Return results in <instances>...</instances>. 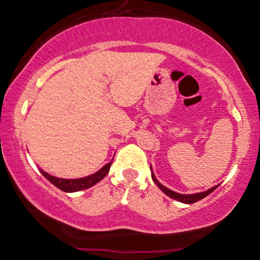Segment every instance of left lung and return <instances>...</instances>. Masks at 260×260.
I'll list each match as a JSON object with an SVG mask.
<instances>
[{"mask_svg": "<svg viewBox=\"0 0 260 260\" xmlns=\"http://www.w3.org/2000/svg\"><path fill=\"white\" fill-rule=\"evenodd\" d=\"M150 169H151V168H150ZM151 178H152V181H154V183L156 184L157 186H159L160 190H161V191H164L165 194L168 195V197L173 198V199L178 200V202L185 203V204H192V203H197V202H199V200L204 199V198L207 197V195H209L211 191H214V190H215L216 188H218V185H216V186H213V188L209 189V190H207V191L198 192V194L184 195V194H178V192L173 191V190L168 189L167 186H164V185H162V184H160L159 181H157V179L155 178V175H154V174H152V169H151Z\"/></svg>", "mask_w": 260, "mask_h": 260, "instance_id": "1", "label": "left lung"}]
</instances>
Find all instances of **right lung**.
I'll return each instance as SVG.
<instances>
[{
    "mask_svg": "<svg viewBox=\"0 0 260 260\" xmlns=\"http://www.w3.org/2000/svg\"><path fill=\"white\" fill-rule=\"evenodd\" d=\"M110 167H111V162H109V164H106L105 167L101 168L98 173L81 179H60V178H55V176L50 175V174H47L46 171L41 169H40V171H41L42 175H44L47 180L51 181L55 186H57L58 189H61L62 191H66V192H72V191H79V190L87 189L90 188V186L95 185V184L99 183L100 180H103V179L108 175L109 170H110Z\"/></svg>",
    "mask_w": 260,
    "mask_h": 260,
    "instance_id": "add662e5",
    "label": "right lung"
}]
</instances>
